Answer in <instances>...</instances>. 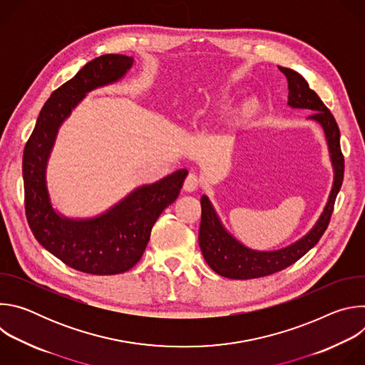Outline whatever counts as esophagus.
<instances>
[{
  "label": "esophagus",
  "instance_id": "34e87169",
  "mask_svg": "<svg viewBox=\"0 0 365 365\" xmlns=\"http://www.w3.org/2000/svg\"><path fill=\"white\" fill-rule=\"evenodd\" d=\"M200 185H202V179H200L197 175H195V173H189L187 178L185 179L183 189L187 190V192H193V190H196Z\"/></svg>",
  "mask_w": 365,
  "mask_h": 365
}]
</instances>
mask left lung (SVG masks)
<instances>
[{"label":"left lung","mask_w":365,"mask_h":365,"mask_svg":"<svg viewBox=\"0 0 365 365\" xmlns=\"http://www.w3.org/2000/svg\"><path fill=\"white\" fill-rule=\"evenodd\" d=\"M284 73L289 88V106L293 108L314 110L310 120L318 121L325 131L331 159L335 169L334 186L325 210L312 231L297 242L277 251H254L240 244L221 225L214 207L206 196L200 197L202 218L199 228V245L205 262L215 273L228 279L247 280L270 276L294 264L310 248H314L327 231L336 195L344 180V154L341 151V133L332 113L327 108L318 93L309 86L306 79L293 69L279 66Z\"/></svg>","instance_id":"left-lung-1"}]
</instances>
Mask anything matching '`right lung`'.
<instances>
[{
	"instance_id": "right-lung-1",
	"label": "right lung",
	"mask_w": 365,
	"mask_h": 365,
	"mask_svg": "<svg viewBox=\"0 0 365 365\" xmlns=\"http://www.w3.org/2000/svg\"><path fill=\"white\" fill-rule=\"evenodd\" d=\"M131 65L133 58L124 55H102L86 63L46 101L23 153L24 206L33 235L66 266L88 274H120L133 269L147 247L154 222L178 199L187 176L182 169L138 187L93 220L62 218L51 207L46 165L59 125L86 92L118 81Z\"/></svg>"
}]
</instances>
